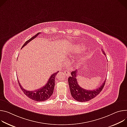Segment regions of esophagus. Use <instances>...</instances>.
<instances>
[{"instance_id": "1", "label": "esophagus", "mask_w": 127, "mask_h": 127, "mask_svg": "<svg viewBox=\"0 0 127 127\" xmlns=\"http://www.w3.org/2000/svg\"><path fill=\"white\" fill-rule=\"evenodd\" d=\"M64 73L66 77H68V76H69L70 75H71V74H70V72H69L68 71H67V70H66V71H64Z\"/></svg>"}]
</instances>
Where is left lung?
Wrapping results in <instances>:
<instances>
[{
	"label": "left lung",
	"mask_w": 127,
	"mask_h": 127,
	"mask_svg": "<svg viewBox=\"0 0 127 127\" xmlns=\"http://www.w3.org/2000/svg\"><path fill=\"white\" fill-rule=\"evenodd\" d=\"M102 52L106 55L104 51H102ZM77 72V70H74L71 73L72 76L68 78V82L71 94L74 99L78 101L86 102L89 101L101 92L105 85L106 79L101 84L100 87L95 90H87L82 88L78 84L77 80V77L78 74Z\"/></svg>",
	"instance_id": "obj_1"
}]
</instances>
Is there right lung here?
Segmentation results:
<instances>
[{"instance_id":"1","label":"right lung","mask_w":127,"mask_h":127,"mask_svg":"<svg viewBox=\"0 0 127 127\" xmlns=\"http://www.w3.org/2000/svg\"><path fill=\"white\" fill-rule=\"evenodd\" d=\"M40 33H38L36 35L34 36L29 40L27 41L24 43V44L23 45L22 48L24 47L25 45H26L31 41H32L36 37H37V36L39 35V34ZM58 72L59 71L51 75V76L50 77V78L48 79V82L46 84V85H45L43 87H42L41 88L34 91H28L25 90L21 86V84L20 83L19 81H18V83L20 88H21L24 93L27 96L30 98V99L36 101H44L49 99V98L50 97V96H51V95L53 94V90L55 86V78L56 77V75L58 73Z\"/></svg>"}]
</instances>
